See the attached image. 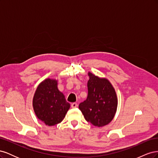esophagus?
Listing matches in <instances>:
<instances>
[{
  "mask_svg": "<svg viewBox=\"0 0 158 158\" xmlns=\"http://www.w3.org/2000/svg\"><path fill=\"white\" fill-rule=\"evenodd\" d=\"M71 107H73V108H76V107H78V104L76 103H73L71 104Z\"/></svg>",
  "mask_w": 158,
  "mask_h": 158,
  "instance_id": "1",
  "label": "esophagus"
}]
</instances>
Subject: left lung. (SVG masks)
I'll return each mask as SVG.
<instances>
[{"label": "left lung", "mask_w": 158, "mask_h": 158, "mask_svg": "<svg viewBox=\"0 0 158 158\" xmlns=\"http://www.w3.org/2000/svg\"><path fill=\"white\" fill-rule=\"evenodd\" d=\"M87 99L79 105L85 120L98 127L107 125L115 114L117 94L112 84L106 78H101L88 73Z\"/></svg>", "instance_id": "left-lung-1"}]
</instances>
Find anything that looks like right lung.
<instances>
[{"mask_svg":"<svg viewBox=\"0 0 158 158\" xmlns=\"http://www.w3.org/2000/svg\"><path fill=\"white\" fill-rule=\"evenodd\" d=\"M33 107L40 120L46 125L53 126L63 120L70 108V103L57 88V81L47 78L37 88Z\"/></svg>","mask_w":158,"mask_h":158,"instance_id":"1","label":"right lung"}]
</instances>
